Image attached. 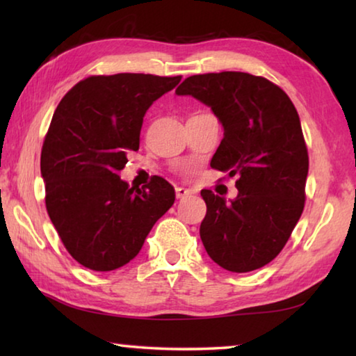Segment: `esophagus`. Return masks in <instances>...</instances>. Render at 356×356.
<instances>
[{"label":"esophagus","mask_w":356,"mask_h":356,"mask_svg":"<svg viewBox=\"0 0 356 356\" xmlns=\"http://www.w3.org/2000/svg\"><path fill=\"white\" fill-rule=\"evenodd\" d=\"M190 195H191V191L182 188V186H177V188H176V197H177V200H184V197L190 196Z\"/></svg>","instance_id":"34e87169"}]
</instances>
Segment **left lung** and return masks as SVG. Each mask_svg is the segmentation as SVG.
<instances>
[{
	"instance_id": "left-lung-1",
	"label": "left lung",
	"mask_w": 356,
	"mask_h": 356,
	"mask_svg": "<svg viewBox=\"0 0 356 356\" xmlns=\"http://www.w3.org/2000/svg\"><path fill=\"white\" fill-rule=\"evenodd\" d=\"M176 94L212 108L225 138L210 166L237 176L231 202L201 191L204 248L229 272L261 268L284 248L305 209L309 156L298 113L280 86L245 72L193 75Z\"/></svg>"
}]
</instances>
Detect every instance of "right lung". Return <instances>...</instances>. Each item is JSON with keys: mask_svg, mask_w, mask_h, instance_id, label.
<instances>
[{"mask_svg": "<svg viewBox=\"0 0 356 356\" xmlns=\"http://www.w3.org/2000/svg\"><path fill=\"white\" fill-rule=\"evenodd\" d=\"M180 80L91 75L59 102L40 154L45 207L65 250L83 267L111 272L129 264L174 204V188L163 177L130 188L118 172L140 149L149 106Z\"/></svg>", "mask_w": 356, "mask_h": 356, "instance_id": "right-lung-1", "label": "right lung"}]
</instances>
